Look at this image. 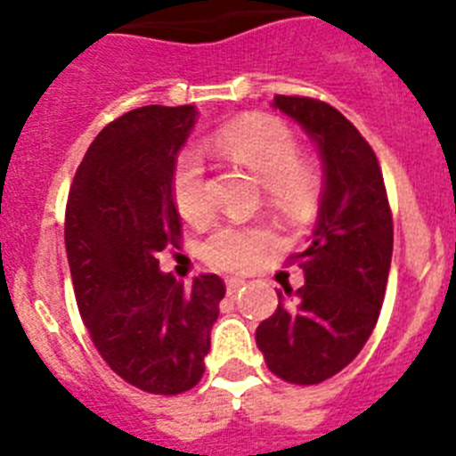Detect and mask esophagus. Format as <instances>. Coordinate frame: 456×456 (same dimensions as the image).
<instances>
[{
    "label": "esophagus",
    "mask_w": 456,
    "mask_h": 456,
    "mask_svg": "<svg viewBox=\"0 0 456 456\" xmlns=\"http://www.w3.org/2000/svg\"><path fill=\"white\" fill-rule=\"evenodd\" d=\"M241 285H244V278H237V276L225 278V289H228V294H235Z\"/></svg>",
    "instance_id": "esophagus-1"
}]
</instances>
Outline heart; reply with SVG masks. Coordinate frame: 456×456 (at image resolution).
<instances>
[{"instance_id":"1","label":"heart","mask_w":456,"mask_h":456,"mask_svg":"<svg viewBox=\"0 0 456 456\" xmlns=\"http://www.w3.org/2000/svg\"><path fill=\"white\" fill-rule=\"evenodd\" d=\"M212 146L256 173L269 205L278 215L289 221L308 219L320 191V175L313 164L299 159V143L283 120L267 114L241 116L219 127ZM171 191L175 208L187 221H200L209 215L212 200L199 151L187 148L180 152L173 167ZM276 244L278 237L269 225L228 224L209 235L203 256L219 269L247 272L276 248Z\"/></svg>"}]
</instances>
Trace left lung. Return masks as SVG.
Returning <instances> with one entry per match:
<instances>
[{
    "label": "left lung",
    "instance_id": "8db88e82",
    "mask_svg": "<svg viewBox=\"0 0 456 456\" xmlns=\"http://www.w3.org/2000/svg\"><path fill=\"white\" fill-rule=\"evenodd\" d=\"M322 157L320 212L305 251L292 256L305 281L278 289V308L257 326L265 363L289 384H320L347 368L379 320L393 257V215L377 155L331 104L276 95Z\"/></svg>",
    "mask_w": 456,
    "mask_h": 456
}]
</instances>
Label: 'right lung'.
I'll return each instance as SVG.
<instances>
[{
	"mask_svg": "<svg viewBox=\"0 0 456 456\" xmlns=\"http://www.w3.org/2000/svg\"><path fill=\"white\" fill-rule=\"evenodd\" d=\"M196 107L132 109L95 136L66 208V253L79 315L107 365L152 395L199 384L225 285L200 273L191 288L159 269L180 248L171 175Z\"/></svg>",
	"mask_w": 456,
	"mask_h": 456,
	"instance_id": "right-lung-1",
	"label": "right lung"
}]
</instances>
